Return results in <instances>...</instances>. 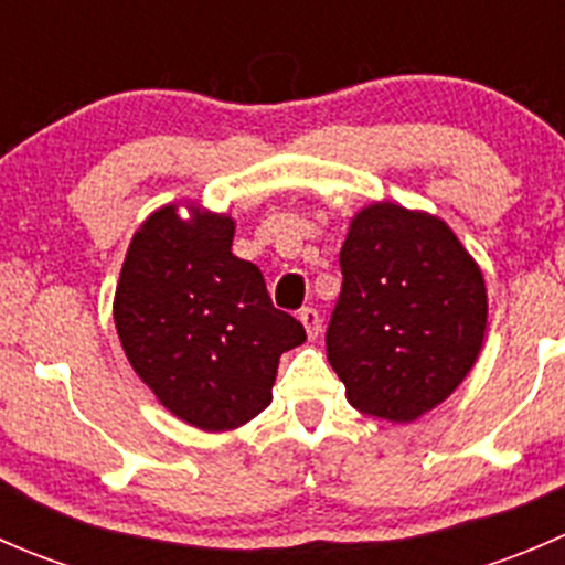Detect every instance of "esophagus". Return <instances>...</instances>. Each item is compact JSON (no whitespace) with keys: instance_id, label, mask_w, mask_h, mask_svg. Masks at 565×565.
<instances>
[{"instance_id":"1","label":"esophagus","mask_w":565,"mask_h":565,"mask_svg":"<svg viewBox=\"0 0 565 565\" xmlns=\"http://www.w3.org/2000/svg\"><path fill=\"white\" fill-rule=\"evenodd\" d=\"M300 322H303L309 339H317L319 330H322V317H319L317 309H300Z\"/></svg>"}]
</instances>
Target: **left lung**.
<instances>
[{
  "label": "left lung",
  "mask_w": 565,
  "mask_h": 565,
  "mask_svg": "<svg viewBox=\"0 0 565 565\" xmlns=\"http://www.w3.org/2000/svg\"><path fill=\"white\" fill-rule=\"evenodd\" d=\"M324 347L352 407L409 424L467 377L487 330V287L440 218L383 202L352 218Z\"/></svg>",
  "instance_id": "left-lung-1"
}]
</instances>
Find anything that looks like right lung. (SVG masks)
<instances>
[{
  "mask_svg": "<svg viewBox=\"0 0 565 565\" xmlns=\"http://www.w3.org/2000/svg\"><path fill=\"white\" fill-rule=\"evenodd\" d=\"M235 221L174 204L130 241L114 324L134 372L167 409L207 431L237 429L270 404L278 358L306 330L267 295L259 267L232 254Z\"/></svg>",
  "mask_w": 565,
  "mask_h": 565,
  "instance_id": "add662e5",
  "label": "right lung"
}]
</instances>
